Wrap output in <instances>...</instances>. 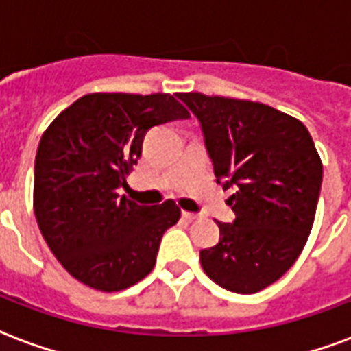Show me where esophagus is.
<instances>
[{
  "instance_id": "obj_1",
  "label": "esophagus",
  "mask_w": 351,
  "mask_h": 351,
  "mask_svg": "<svg viewBox=\"0 0 351 351\" xmlns=\"http://www.w3.org/2000/svg\"><path fill=\"white\" fill-rule=\"evenodd\" d=\"M182 217L187 219V221H195V219H199V213H191V211H182Z\"/></svg>"
}]
</instances>
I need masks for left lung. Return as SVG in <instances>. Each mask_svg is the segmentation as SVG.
Listing matches in <instances>:
<instances>
[{
    "label": "left lung",
    "mask_w": 351,
    "mask_h": 351,
    "mask_svg": "<svg viewBox=\"0 0 351 351\" xmlns=\"http://www.w3.org/2000/svg\"><path fill=\"white\" fill-rule=\"evenodd\" d=\"M200 123L217 182L234 186V223H219L202 269L232 293L252 294L285 274L306 245L322 186V162L304 123L269 104L178 93Z\"/></svg>",
    "instance_id": "8db88e82"
}]
</instances>
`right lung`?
Listing matches in <instances>:
<instances>
[{"mask_svg": "<svg viewBox=\"0 0 351 351\" xmlns=\"http://www.w3.org/2000/svg\"><path fill=\"white\" fill-rule=\"evenodd\" d=\"M187 117L169 93H88L47 127L34 160V215L75 280L116 293L152 271L180 208L175 200L140 206L119 189L128 187L147 130Z\"/></svg>", "mask_w": 351, "mask_h": 351, "instance_id": "1", "label": "right lung"}]
</instances>
